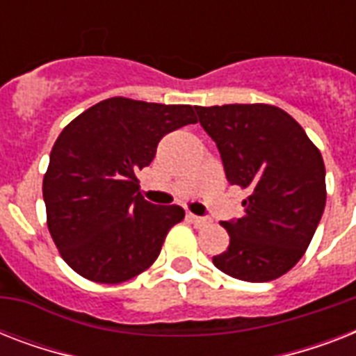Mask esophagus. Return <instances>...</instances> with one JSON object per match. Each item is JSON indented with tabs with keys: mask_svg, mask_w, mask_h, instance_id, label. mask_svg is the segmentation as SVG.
<instances>
[{
	"mask_svg": "<svg viewBox=\"0 0 356 356\" xmlns=\"http://www.w3.org/2000/svg\"><path fill=\"white\" fill-rule=\"evenodd\" d=\"M186 220H188L190 223H194L195 227H203V225H207V223H209V220H207V218L195 216V214H192V212H190V214H186Z\"/></svg>",
	"mask_w": 356,
	"mask_h": 356,
	"instance_id": "34e87169",
	"label": "esophagus"
}]
</instances>
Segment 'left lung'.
I'll return each mask as SVG.
<instances>
[{
	"mask_svg": "<svg viewBox=\"0 0 356 356\" xmlns=\"http://www.w3.org/2000/svg\"><path fill=\"white\" fill-rule=\"evenodd\" d=\"M194 108L216 142L227 181L249 192L242 218L222 222L231 240L212 262L240 281L279 279L305 254L325 209L320 149L273 105Z\"/></svg>",
	"mask_w": 356,
	"mask_h": 356,
	"instance_id": "left-lung-1",
	"label": "left lung"
}]
</instances>
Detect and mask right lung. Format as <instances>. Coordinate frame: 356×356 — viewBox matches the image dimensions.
<instances>
[{"label":"right lung","instance_id":"1","mask_svg":"<svg viewBox=\"0 0 356 356\" xmlns=\"http://www.w3.org/2000/svg\"><path fill=\"white\" fill-rule=\"evenodd\" d=\"M195 122L190 105L111 97L63 129L42 192L49 234L75 273L118 284L155 262L184 211L147 203L136 173L155 159L164 134Z\"/></svg>","mask_w":356,"mask_h":356}]
</instances>
